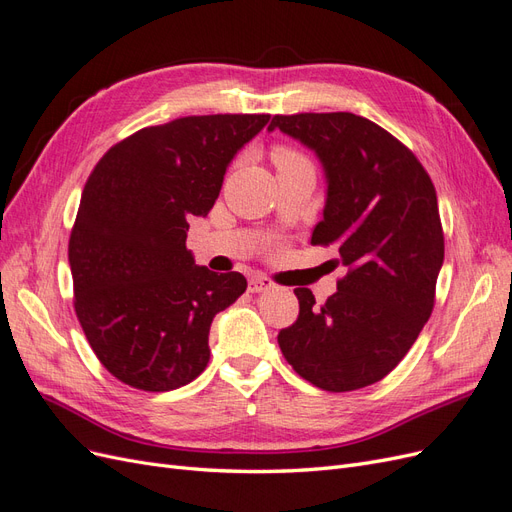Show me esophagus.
Instances as JSON below:
<instances>
[{
  "mask_svg": "<svg viewBox=\"0 0 512 512\" xmlns=\"http://www.w3.org/2000/svg\"><path fill=\"white\" fill-rule=\"evenodd\" d=\"M271 288H273V282L265 275H254L250 284H247V290H250V292H265V290H271Z\"/></svg>",
  "mask_w": 512,
  "mask_h": 512,
  "instance_id": "obj_1",
  "label": "esophagus"
}]
</instances>
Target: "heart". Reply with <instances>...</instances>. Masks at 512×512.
<instances>
[{"mask_svg": "<svg viewBox=\"0 0 512 512\" xmlns=\"http://www.w3.org/2000/svg\"><path fill=\"white\" fill-rule=\"evenodd\" d=\"M297 160H303V156L299 151H294L290 147H275L273 149V162L275 166L277 164H286V162H297Z\"/></svg>", "mask_w": 512, "mask_h": 512, "instance_id": "1", "label": "heart"}]
</instances>
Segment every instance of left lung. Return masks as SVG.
I'll list each match as a JSON object with an SVG mask.
<instances>
[{"label": "left lung", "mask_w": 512, "mask_h": 512, "mask_svg": "<svg viewBox=\"0 0 512 512\" xmlns=\"http://www.w3.org/2000/svg\"><path fill=\"white\" fill-rule=\"evenodd\" d=\"M316 151L327 205L312 245L337 243L348 273L327 303L297 288L299 318L277 335L301 378L346 393L382 380L431 316L444 262L436 188L414 153L378 123L352 113L275 115Z\"/></svg>", "instance_id": "8db88e82"}]
</instances>
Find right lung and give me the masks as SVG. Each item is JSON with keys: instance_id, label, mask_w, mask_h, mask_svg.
Wrapping results in <instances>:
<instances>
[{"instance_id": "obj_1", "label": "right lung", "mask_w": 512, "mask_h": 512, "mask_svg": "<svg viewBox=\"0 0 512 512\" xmlns=\"http://www.w3.org/2000/svg\"><path fill=\"white\" fill-rule=\"evenodd\" d=\"M271 115H192L134 132L85 183L68 243L74 312L123 384L164 393L203 374L215 314L247 288L198 267L188 220L220 196L237 151Z\"/></svg>"}]
</instances>
